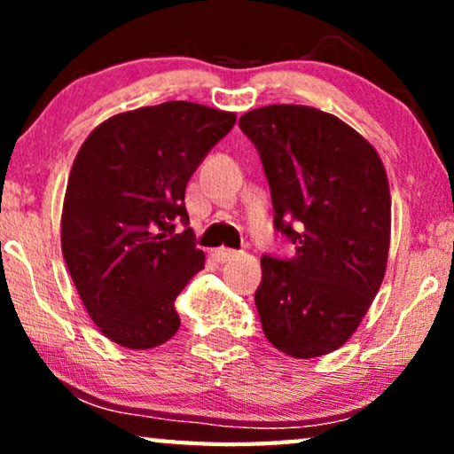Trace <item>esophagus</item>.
I'll return each instance as SVG.
<instances>
[{"instance_id": "esophagus-1", "label": "esophagus", "mask_w": 454, "mask_h": 454, "mask_svg": "<svg viewBox=\"0 0 454 454\" xmlns=\"http://www.w3.org/2000/svg\"><path fill=\"white\" fill-rule=\"evenodd\" d=\"M239 254L235 250H229V247H216V250L213 252V258L216 260V262L225 264V262H231V260L238 258Z\"/></svg>"}]
</instances>
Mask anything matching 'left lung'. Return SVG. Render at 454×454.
<instances>
[{
  "mask_svg": "<svg viewBox=\"0 0 454 454\" xmlns=\"http://www.w3.org/2000/svg\"><path fill=\"white\" fill-rule=\"evenodd\" d=\"M239 128L262 159L277 231L295 246L289 260H260L262 331L291 357L326 356L357 331L387 272V169L362 134L308 105L252 109Z\"/></svg>",
  "mask_w": 454,
  "mask_h": 454,
  "instance_id": "left-lung-1",
  "label": "left lung"
}]
</instances>
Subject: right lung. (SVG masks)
Returning <instances> with one entry per match:
<instances>
[{"instance_id": "1", "label": "right lung", "mask_w": 454, "mask_h": 454, "mask_svg": "<svg viewBox=\"0 0 454 454\" xmlns=\"http://www.w3.org/2000/svg\"><path fill=\"white\" fill-rule=\"evenodd\" d=\"M235 114L188 101L123 111L92 129L74 159L61 208V252L105 337L153 349L179 328L173 301L204 269L185 229V185Z\"/></svg>"}]
</instances>
